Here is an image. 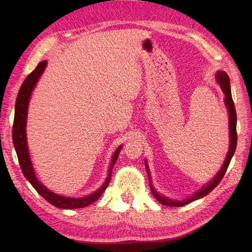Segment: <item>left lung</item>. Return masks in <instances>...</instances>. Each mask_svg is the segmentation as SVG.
Wrapping results in <instances>:
<instances>
[{
	"label": "left lung",
	"mask_w": 252,
	"mask_h": 252,
	"mask_svg": "<svg viewBox=\"0 0 252 252\" xmlns=\"http://www.w3.org/2000/svg\"><path fill=\"white\" fill-rule=\"evenodd\" d=\"M217 81L220 84V87L223 91L224 95H225V98H224V101H225V106L228 111V120H229V149L227 153V156L225 158V161H224L222 168L219 171V173L211 180L207 185H205L200 189L198 191H196L194 195H191L189 197L185 198V199L182 200H175V199H171V198L164 197L162 195H160L159 192L155 189V187L153 186L152 183V179H151V172H149L148 169V164L145 160V167L146 171L148 174V180H149V186H151V190L153 192L154 197L156 199L162 203L164 206H169V207H182L185 206L187 203H189L194 200L199 199V198H202L207 196L209 192L212 191L218 186V184L222 181L224 174H225L226 170L228 168V164L231 162V159L233 157V155L235 153V149H236L237 145V133H236V123H237V116H236V109L234 107V101L232 98V93H231V85H229V78L227 76L226 72L224 71H218L217 72Z\"/></svg>",
	"instance_id": "8db88e82"
}]
</instances>
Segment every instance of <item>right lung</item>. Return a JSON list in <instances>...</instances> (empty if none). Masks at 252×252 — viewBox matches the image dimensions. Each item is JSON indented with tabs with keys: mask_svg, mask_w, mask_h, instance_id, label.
Here are the masks:
<instances>
[{
	"mask_svg": "<svg viewBox=\"0 0 252 252\" xmlns=\"http://www.w3.org/2000/svg\"><path fill=\"white\" fill-rule=\"evenodd\" d=\"M47 65V62L43 61L39 63V65L32 71L28 77L25 79L24 83L21 84L19 89V92L16 98V105H15V117H14V125H13V143L16 154H17L18 161L20 164L21 171L25 175V178L30 182V184L34 187L35 190L44 198L45 200L52 203L53 206L62 209H78V208H84L91 203H93L95 200H97L101 196V194L105 191V189L108 186L110 179H111V172L112 167H114L119 153L121 151L122 146H119L116 152L112 155L110 168L108 170V176H107L104 184L101 185L99 189L94 191L93 194H90L88 196H84L81 198H73V197H65L62 195L55 194V192L47 189L46 187L39 182L36 179L33 165H32L28 144H27V134H26V123H27V114H28V105L30 100V96L32 94L36 82L39 81L41 74L43 73L44 69Z\"/></svg>",
	"mask_w": 252,
	"mask_h": 252,
	"instance_id": "1",
	"label": "right lung"
}]
</instances>
